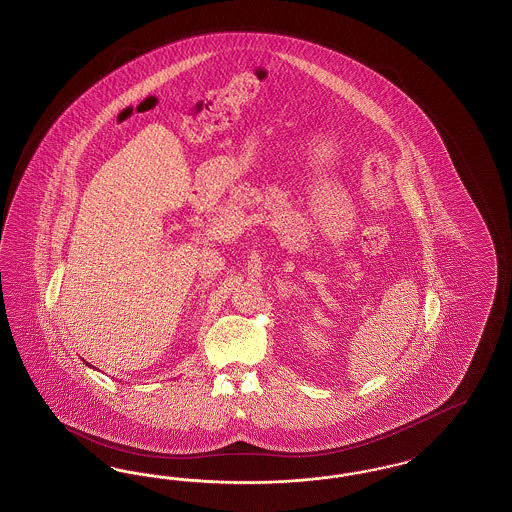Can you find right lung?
Returning <instances> with one entry per match:
<instances>
[{
	"mask_svg": "<svg viewBox=\"0 0 512 512\" xmlns=\"http://www.w3.org/2000/svg\"><path fill=\"white\" fill-rule=\"evenodd\" d=\"M87 365H89V363H87ZM89 367H90V365H89ZM92 369H94V367H92ZM96 371H98V369H96Z\"/></svg>",
	"mask_w": 512,
	"mask_h": 512,
	"instance_id": "add662e5",
	"label": "right lung"
}]
</instances>
